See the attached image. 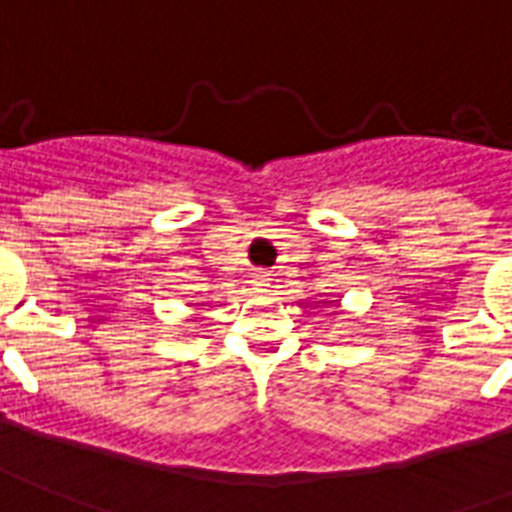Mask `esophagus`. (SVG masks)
<instances>
[{
	"instance_id": "esophagus-1",
	"label": "esophagus",
	"mask_w": 512,
	"mask_h": 512,
	"mask_svg": "<svg viewBox=\"0 0 512 512\" xmlns=\"http://www.w3.org/2000/svg\"><path fill=\"white\" fill-rule=\"evenodd\" d=\"M255 279H257V282H255L257 287H266V282H268V279H266V274H263V271H257V274H255Z\"/></svg>"
}]
</instances>
